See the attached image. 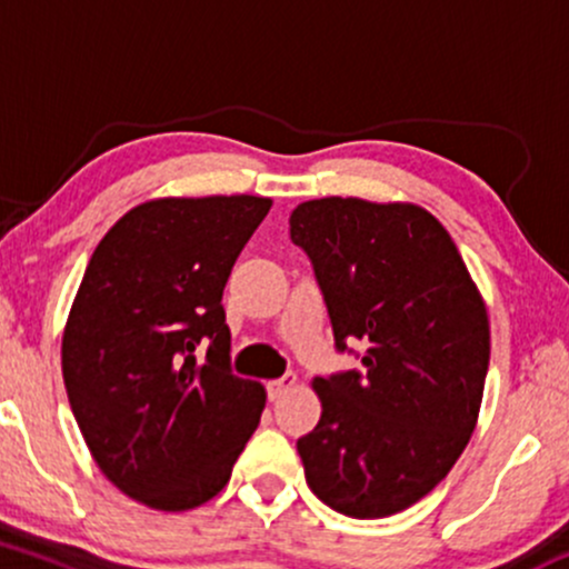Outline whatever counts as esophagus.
<instances>
[{"instance_id":"esophagus-1","label":"esophagus","mask_w":569,"mask_h":569,"mask_svg":"<svg viewBox=\"0 0 569 569\" xmlns=\"http://www.w3.org/2000/svg\"><path fill=\"white\" fill-rule=\"evenodd\" d=\"M293 385H297V377H293V375L280 377V380L267 382V396H270V401H280V398L289 393Z\"/></svg>"}]
</instances>
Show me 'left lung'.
<instances>
[{
	"instance_id": "1",
	"label": "left lung",
	"mask_w": 569,
	"mask_h": 569,
	"mask_svg": "<svg viewBox=\"0 0 569 569\" xmlns=\"http://www.w3.org/2000/svg\"><path fill=\"white\" fill-rule=\"evenodd\" d=\"M316 270L335 342L367 345V375L316 377L321 420L297 441L307 487L352 519L422 500L479 420L489 318L455 240L415 202L321 198L289 217Z\"/></svg>"
}]
</instances>
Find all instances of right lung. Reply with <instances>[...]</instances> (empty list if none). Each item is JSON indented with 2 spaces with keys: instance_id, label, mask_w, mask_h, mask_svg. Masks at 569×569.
Returning <instances> with one entry per match:
<instances>
[{
  "instance_id": "obj_1",
  "label": "right lung",
  "mask_w": 569,
  "mask_h": 569,
  "mask_svg": "<svg viewBox=\"0 0 569 569\" xmlns=\"http://www.w3.org/2000/svg\"><path fill=\"white\" fill-rule=\"evenodd\" d=\"M270 206L139 202L96 246L71 302L61 369L74 420L101 473L154 511L217 498L259 426L267 390L230 371L221 293Z\"/></svg>"
}]
</instances>
